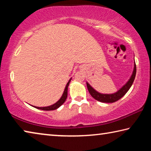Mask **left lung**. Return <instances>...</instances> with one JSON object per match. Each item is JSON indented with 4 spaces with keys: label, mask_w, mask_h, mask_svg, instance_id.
I'll return each mask as SVG.
<instances>
[{
    "label": "left lung",
    "mask_w": 151,
    "mask_h": 151,
    "mask_svg": "<svg viewBox=\"0 0 151 151\" xmlns=\"http://www.w3.org/2000/svg\"><path fill=\"white\" fill-rule=\"evenodd\" d=\"M136 64H135V62H134L133 71H132V75L131 76V77L129 79V81H128L121 88H119L118 91L115 92V93L112 94H103L99 93V92L96 91L95 89L88 83V82H86V86H87V88L88 90V92L91 94V95L93 96L94 99H96V101H100L101 103H112L119 100L120 99H121L122 97L127 93L130 88L131 87L135 78V76H136Z\"/></svg>",
    "instance_id": "1"
}]
</instances>
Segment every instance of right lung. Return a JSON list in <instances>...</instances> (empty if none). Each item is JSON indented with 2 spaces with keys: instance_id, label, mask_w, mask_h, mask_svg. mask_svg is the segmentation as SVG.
<instances>
[{
  "instance_id": "right-lung-1",
  "label": "right lung",
  "mask_w": 151,
  "mask_h": 151,
  "mask_svg": "<svg viewBox=\"0 0 151 151\" xmlns=\"http://www.w3.org/2000/svg\"><path fill=\"white\" fill-rule=\"evenodd\" d=\"M71 79H72V77H71L69 79V81H68V83H67V84H66L62 96H61L60 99L57 102V103H55V104H52V105H50L48 106H44V107H39V106H32L35 107V108H36V109L42 110V111H53V110H55V109H57L58 108H59V107L62 105L64 103H65L66 98H67L68 87V85H69V84H70Z\"/></svg>"
}]
</instances>
